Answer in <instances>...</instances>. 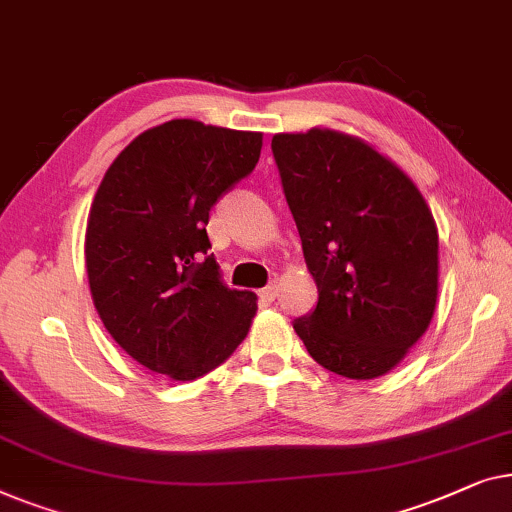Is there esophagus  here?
<instances>
[{"label": "esophagus", "instance_id": "esophagus-1", "mask_svg": "<svg viewBox=\"0 0 512 512\" xmlns=\"http://www.w3.org/2000/svg\"><path fill=\"white\" fill-rule=\"evenodd\" d=\"M259 294H262V299H266V301H273V299H276V297H278V285H276V283L266 285V287H264V290H262V292H259Z\"/></svg>", "mask_w": 512, "mask_h": 512}]
</instances>
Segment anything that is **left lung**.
I'll return each instance as SVG.
<instances>
[{
	"instance_id": "left-lung-1",
	"label": "left lung",
	"mask_w": 512,
	"mask_h": 512,
	"mask_svg": "<svg viewBox=\"0 0 512 512\" xmlns=\"http://www.w3.org/2000/svg\"><path fill=\"white\" fill-rule=\"evenodd\" d=\"M318 304L294 320L308 355L352 380L392 371L427 331L438 232L403 171L355 136L311 129L271 141Z\"/></svg>"
}]
</instances>
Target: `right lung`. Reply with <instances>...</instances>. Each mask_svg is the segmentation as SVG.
<instances>
[{
  "instance_id": "1",
  "label": "right lung",
  "mask_w": 512,
  "mask_h": 512,
  "mask_svg": "<svg viewBox=\"0 0 512 512\" xmlns=\"http://www.w3.org/2000/svg\"><path fill=\"white\" fill-rule=\"evenodd\" d=\"M259 150V132L169 120L106 171L85 232L90 292L115 343L146 369L194 380L246 338L257 297L222 285L206 225Z\"/></svg>"
}]
</instances>
